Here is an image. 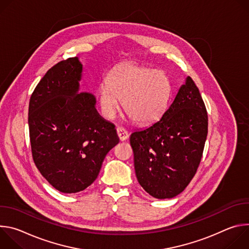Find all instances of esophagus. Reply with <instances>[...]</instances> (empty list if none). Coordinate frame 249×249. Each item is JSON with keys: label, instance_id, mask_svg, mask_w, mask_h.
<instances>
[{"label": "esophagus", "instance_id": "esophagus-1", "mask_svg": "<svg viewBox=\"0 0 249 249\" xmlns=\"http://www.w3.org/2000/svg\"><path fill=\"white\" fill-rule=\"evenodd\" d=\"M116 131H117V135H118L120 141H125V140L128 139L129 134H128V132H127L126 129H124V128H122V127H118Z\"/></svg>", "mask_w": 249, "mask_h": 249}]
</instances>
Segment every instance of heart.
<instances>
[{
    "instance_id": "b5f03b06",
    "label": "heart",
    "mask_w": 249,
    "mask_h": 249,
    "mask_svg": "<svg viewBox=\"0 0 249 249\" xmlns=\"http://www.w3.org/2000/svg\"><path fill=\"white\" fill-rule=\"evenodd\" d=\"M170 89L169 79L162 71L130 63L113 70L107 83L98 87L96 95L105 118H114L123 101L125 112L136 123L149 124L162 114Z\"/></svg>"
}]
</instances>
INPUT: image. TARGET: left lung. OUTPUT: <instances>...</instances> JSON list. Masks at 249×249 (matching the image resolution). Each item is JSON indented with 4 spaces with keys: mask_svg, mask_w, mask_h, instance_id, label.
I'll return each mask as SVG.
<instances>
[{
    "mask_svg": "<svg viewBox=\"0 0 249 249\" xmlns=\"http://www.w3.org/2000/svg\"><path fill=\"white\" fill-rule=\"evenodd\" d=\"M207 134L205 103L187 77L160 119L130 136L140 185L158 199L181 193L197 171Z\"/></svg>",
    "mask_w": 249,
    "mask_h": 249,
    "instance_id": "obj_1",
    "label": "left lung"
}]
</instances>
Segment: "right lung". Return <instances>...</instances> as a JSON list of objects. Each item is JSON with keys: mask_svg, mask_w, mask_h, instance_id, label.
I'll return each instance as SVG.
<instances>
[{"mask_svg": "<svg viewBox=\"0 0 249 249\" xmlns=\"http://www.w3.org/2000/svg\"><path fill=\"white\" fill-rule=\"evenodd\" d=\"M83 65L78 57L47 71L32 92L28 127L32 158L44 178L62 193L85 190L107 153L119 143L114 124L95 108V97L79 92Z\"/></svg>", "mask_w": 249, "mask_h": 249, "instance_id": "right-lung-1", "label": "right lung"}]
</instances>
